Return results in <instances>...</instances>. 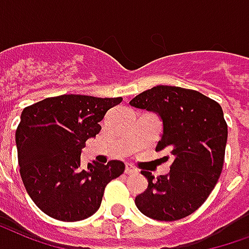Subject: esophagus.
<instances>
[{
	"instance_id": "1",
	"label": "esophagus",
	"mask_w": 249,
	"mask_h": 249,
	"mask_svg": "<svg viewBox=\"0 0 249 249\" xmlns=\"http://www.w3.org/2000/svg\"><path fill=\"white\" fill-rule=\"evenodd\" d=\"M126 173L127 175H132V173H136V169L132 165H126Z\"/></svg>"
}]
</instances>
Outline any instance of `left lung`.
I'll return each instance as SVG.
<instances>
[{
    "instance_id": "obj_1",
    "label": "left lung",
    "mask_w": 249,
    "mask_h": 249,
    "mask_svg": "<svg viewBox=\"0 0 249 249\" xmlns=\"http://www.w3.org/2000/svg\"><path fill=\"white\" fill-rule=\"evenodd\" d=\"M130 105L158 114L162 134L156 151L168 148L173 160L169 173L158 181L142 172L148 186L136 196V207L164 222L193 214L215 188L223 168L227 123L220 105L197 90L167 85L140 93Z\"/></svg>"
}]
</instances>
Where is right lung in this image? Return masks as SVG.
Instances as JSON below:
<instances>
[{"instance_id":"add662e5","label":"right lung","mask_w":249,"mask_h":249,"mask_svg":"<svg viewBox=\"0 0 249 249\" xmlns=\"http://www.w3.org/2000/svg\"><path fill=\"white\" fill-rule=\"evenodd\" d=\"M121 102V97L63 94L23 109L16 131L20 177L44 214L76 222L100 209L106 185L122 175L124 164L91 161L82 168L81 152L85 142L101 131L107 110Z\"/></svg>"}]
</instances>
